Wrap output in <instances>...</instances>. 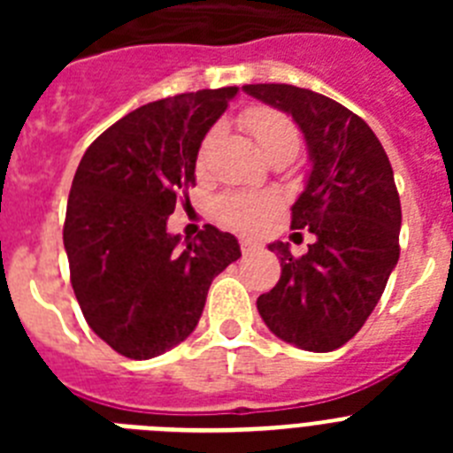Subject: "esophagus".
<instances>
[{
  "label": "esophagus",
  "mask_w": 453,
  "mask_h": 453,
  "mask_svg": "<svg viewBox=\"0 0 453 453\" xmlns=\"http://www.w3.org/2000/svg\"><path fill=\"white\" fill-rule=\"evenodd\" d=\"M240 250H242V254H251V251L258 250V242H254L250 238H242L240 240Z\"/></svg>",
  "instance_id": "34e87169"
}]
</instances>
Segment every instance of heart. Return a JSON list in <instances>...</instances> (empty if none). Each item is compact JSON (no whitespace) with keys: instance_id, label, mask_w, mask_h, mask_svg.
Returning a JSON list of instances; mask_svg holds the SVG:
<instances>
[{"instance_id":"b5f03b06","label":"heart","mask_w":453,"mask_h":453,"mask_svg":"<svg viewBox=\"0 0 453 453\" xmlns=\"http://www.w3.org/2000/svg\"><path fill=\"white\" fill-rule=\"evenodd\" d=\"M242 127L256 140L267 158H286L297 151L299 129L286 113L270 106H251L247 108L242 118ZM215 131L206 134V138L199 145V163L206 158L208 150L213 145ZM276 202L270 195H256V192H234V195H222L215 202V215L222 224L235 231H254L267 215L274 211Z\"/></svg>"}]
</instances>
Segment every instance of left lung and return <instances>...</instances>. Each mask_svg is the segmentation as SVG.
I'll return each instance as SVG.
<instances>
[{"label": "left lung", "instance_id": "8db88e82", "mask_svg": "<svg viewBox=\"0 0 453 453\" xmlns=\"http://www.w3.org/2000/svg\"><path fill=\"white\" fill-rule=\"evenodd\" d=\"M242 90L292 115L311 156L292 229L315 242L299 258L288 242H272L281 279L256 306L276 338L334 351L361 331L399 261L402 203L390 161L365 119L319 92L288 83Z\"/></svg>", "mask_w": 453, "mask_h": 453}]
</instances>
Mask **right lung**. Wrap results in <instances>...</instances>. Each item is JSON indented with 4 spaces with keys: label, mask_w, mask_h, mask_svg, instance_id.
<instances>
[{
    "label": "right lung",
    "mask_w": 453,
    "mask_h": 453,
    "mask_svg": "<svg viewBox=\"0 0 453 453\" xmlns=\"http://www.w3.org/2000/svg\"><path fill=\"white\" fill-rule=\"evenodd\" d=\"M238 88L183 92L135 108L86 150L67 199L63 245L81 313L118 354L147 361L195 331L215 276L240 258L211 224L167 234L195 186L199 145Z\"/></svg>",
    "instance_id": "right-lung-1"
}]
</instances>
